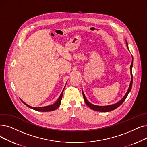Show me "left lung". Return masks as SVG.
<instances>
[{"mask_svg":"<svg viewBox=\"0 0 147 147\" xmlns=\"http://www.w3.org/2000/svg\"><path fill=\"white\" fill-rule=\"evenodd\" d=\"M126 44H127V47L129 49L128 47V44H127V41H126ZM132 67H133V56H132V62L131 63V65H130V73H131V82H130V86L129 88L128 89V91L126 92V94H125V95L124 96V97L121 99L120 101H119L118 103H115V104H113V105H107V106H97V105H94L91 104V103H89V102L88 101V100L85 97V95L84 94V92H83L82 91V94H83V96H84V98L85 100V103L86 104V105L89 107L91 108V109L95 111H99V112H110L112 111L113 110H115V109H117V107H118L121 104H122L123 102L125 101L126 97H127V95L129 94V92L131 91V89L132 87V84H133V75H132Z\"/></svg>","mask_w":147,"mask_h":147,"instance_id":"1","label":"left lung"}]
</instances>
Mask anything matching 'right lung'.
<instances>
[{
	"label": "right lung",
	"instance_id": "1",
	"mask_svg": "<svg viewBox=\"0 0 147 147\" xmlns=\"http://www.w3.org/2000/svg\"><path fill=\"white\" fill-rule=\"evenodd\" d=\"M65 88V87H64ZM64 88H63V91L62 92V93L61 94L59 97L58 98V100H57L55 103L52 105H50V106H44V107H32L30 106H29L28 105H27L26 103H25L24 102H23L22 100V101L23 102V103L27 106L28 107L31 108V109H32L34 110H35V111H40V112H49V111H55L56 110L57 108H58L59 106H60L61 105V100H62V94H63V90H64Z\"/></svg>",
	"mask_w": 147,
	"mask_h": 147
}]
</instances>
